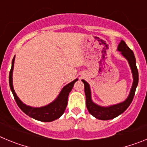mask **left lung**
I'll return each instance as SVG.
<instances>
[{
  "mask_svg": "<svg viewBox=\"0 0 147 147\" xmlns=\"http://www.w3.org/2000/svg\"><path fill=\"white\" fill-rule=\"evenodd\" d=\"M117 49L129 62L133 77V82L130 92L125 101L116 105H110L109 107H102L100 105H96L92 101L91 91L89 84L85 80H82L85 85V93L86 96V106L88 110L93 116L99 120H110L123 113L130 105L138 83V71L136 67V60L133 51L127 46L124 40L121 41L118 45Z\"/></svg>",
  "mask_w": 147,
  "mask_h": 147,
  "instance_id": "left-lung-1",
  "label": "left lung"
}]
</instances>
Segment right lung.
<instances>
[{
	"label": "right lung",
	"mask_w": 147,
	"mask_h": 147,
	"mask_svg": "<svg viewBox=\"0 0 147 147\" xmlns=\"http://www.w3.org/2000/svg\"><path fill=\"white\" fill-rule=\"evenodd\" d=\"M14 63H15V57L13 58L11 62V67L9 72V86L12 94L14 96L16 103L18 104V107H20V110L24 113L28 115L29 117L36 119L37 121L43 122H50L59 119L62 114L64 113L66 107L67 105V98L69 93L71 91L74 83L78 80L76 79L71 82L68 83L67 85L62 88L61 92L59 93L57 98L54 100V102L45 105L44 107H30L28 105H25L22 102L21 100L18 98L17 94L15 93V90L13 88L12 83V74L13 68H14Z\"/></svg>",
	"instance_id": "add662e5"
}]
</instances>
